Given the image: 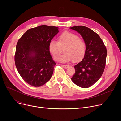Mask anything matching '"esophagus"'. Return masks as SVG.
<instances>
[{
  "mask_svg": "<svg viewBox=\"0 0 121 121\" xmlns=\"http://www.w3.org/2000/svg\"><path fill=\"white\" fill-rule=\"evenodd\" d=\"M64 68H65V69H67V68H68L69 67V65H61Z\"/></svg>",
  "mask_w": 121,
  "mask_h": 121,
  "instance_id": "esophagus-1",
  "label": "esophagus"
}]
</instances>
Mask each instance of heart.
I'll use <instances>...</instances> for the list:
<instances>
[{"label":"heart","mask_w":121,"mask_h":121,"mask_svg":"<svg viewBox=\"0 0 121 121\" xmlns=\"http://www.w3.org/2000/svg\"><path fill=\"white\" fill-rule=\"evenodd\" d=\"M58 42L51 40L49 44V50L55 60L62 62L72 60L74 62L81 60L86 54V45L84 41L75 34L64 32L58 37Z\"/></svg>","instance_id":"heart-1"}]
</instances>
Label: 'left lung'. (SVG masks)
I'll list each match as a JSON object with an SVG mask.
<instances>
[{"label": "left lung", "mask_w": 121, "mask_h": 121, "mask_svg": "<svg viewBox=\"0 0 121 121\" xmlns=\"http://www.w3.org/2000/svg\"><path fill=\"white\" fill-rule=\"evenodd\" d=\"M81 34L86 45L82 61L75 65V73L71 78L77 86L86 88L96 83L103 75L107 51L99 35L83 26L70 27Z\"/></svg>", "instance_id": "left-lung-1"}]
</instances>
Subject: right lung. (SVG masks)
<instances>
[{"mask_svg":"<svg viewBox=\"0 0 121 121\" xmlns=\"http://www.w3.org/2000/svg\"><path fill=\"white\" fill-rule=\"evenodd\" d=\"M58 27L45 25L27 30L18 40L15 65L23 80L34 87L50 80L56 65L49 50V44L59 32Z\"/></svg>","mask_w":121,"mask_h":121,"instance_id":"right-lung-1","label":"right lung"}]
</instances>
